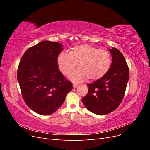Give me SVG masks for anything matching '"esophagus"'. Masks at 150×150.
Wrapping results in <instances>:
<instances>
[{
  "label": "esophagus",
  "instance_id": "34e87169",
  "mask_svg": "<svg viewBox=\"0 0 150 150\" xmlns=\"http://www.w3.org/2000/svg\"><path fill=\"white\" fill-rule=\"evenodd\" d=\"M72 85H73V88H77L78 86V85L77 84H76V83H73V84H72Z\"/></svg>",
  "mask_w": 150,
  "mask_h": 150
}]
</instances>
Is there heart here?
<instances>
[{
	"label": "heart",
	"mask_w": 150,
	"mask_h": 150,
	"mask_svg": "<svg viewBox=\"0 0 150 150\" xmlns=\"http://www.w3.org/2000/svg\"><path fill=\"white\" fill-rule=\"evenodd\" d=\"M111 64V56L108 50L98 49L89 44H80L72 47L69 53L62 52L57 58V64L63 74L68 76L78 67L79 69L70 74L76 83L88 78L97 80L105 75Z\"/></svg>",
	"instance_id": "obj_1"
}]
</instances>
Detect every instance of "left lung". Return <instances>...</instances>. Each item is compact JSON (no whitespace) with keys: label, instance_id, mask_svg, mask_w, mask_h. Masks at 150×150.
I'll return each mask as SVG.
<instances>
[{"label":"left lung","instance_id":"left-lung-1","mask_svg":"<svg viewBox=\"0 0 150 150\" xmlns=\"http://www.w3.org/2000/svg\"><path fill=\"white\" fill-rule=\"evenodd\" d=\"M112 63L101 78L88 84V93L82 99L88 110L98 115H105L119 106L125 96L129 72L128 64L118 49H110Z\"/></svg>","mask_w":150,"mask_h":150}]
</instances>
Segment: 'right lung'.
I'll return each instance as SVG.
<instances>
[{
	"label": "right lung",
	"mask_w": 150,
	"mask_h": 150,
	"mask_svg": "<svg viewBox=\"0 0 150 150\" xmlns=\"http://www.w3.org/2000/svg\"><path fill=\"white\" fill-rule=\"evenodd\" d=\"M62 45L48 40L29 48L22 56L17 80L27 105L41 115L54 113L64 103L72 84L58 69Z\"/></svg>",
	"instance_id": "add662e5"
}]
</instances>
